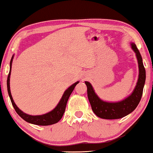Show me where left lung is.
<instances>
[{
  "instance_id": "8db88e82",
  "label": "left lung",
  "mask_w": 153,
  "mask_h": 153,
  "mask_svg": "<svg viewBox=\"0 0 153 153\" xmlns=\"http://www.w3.org/2000/svg\"><path fill=\"white\" fill-rule=\"evenodd\" d=\"M131 49L135 53L139 67V76L136 86L132 93L126 98L119 102L104 101L97 96L90 82L86 81L87 95L91 108L97 117L102 119L115 120L122 118L136 108L142 98L143 86L146 81V70L143 65L142 56L133 42H131Z\"/></svg>"
}]
</instances>
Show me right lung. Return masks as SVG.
Returning a JSON list of instances; mask_svg holds the SVG:
<instances>
[{"instance_id": "add662e5", "label": "right lung", "mask_w": 153, "mask_h": 153, "mask_svg": "<svg viewBox=\"0 0 153 153\" xmlns=\"http://www.w3.org/2000/svg\"><path fill=\"white\" fill-rule=\"evenodd\" d=\"M13 59V55L12 56V57H11V59L10 61V73H9V75L7 77V91H8L9 96L10 97L11 104H12L15 111H16V113L18 114V115H19L20 117L22 118V119H23L25 121H26V122L30 123V124L39 125V126H48V125L56 124V123L58 122L59 121L61 120V118L62 117L63 114L65 111L66 106H67L68 100H69L71 94L73 91H74L75 86L79 83V81H77L74 84H73L71 86H70L65 91V93H64V94L62 95V98L60 99V102H58V104H57V106L55 107L53 110L50 111V112L43 114V115H28V114L22 112V111L16 106V104H15V102L13 101V97L11 96V94L10 82V75H11V65H12Z\"/></svg>"}]
</instances>
